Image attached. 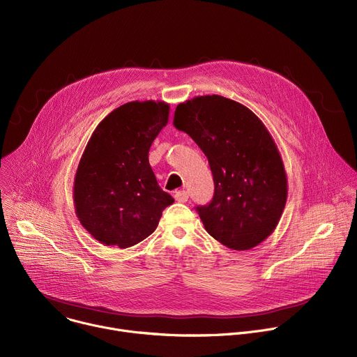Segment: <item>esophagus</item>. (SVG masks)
<instances>
[{
	"label": "esophagus",
	"instance_id": "obj_1",
	"mask_svg": "<svg viewBox=\"0 0 357 357\" xmlns=\"http://www.w3.org/2000/svg\"><path fill=\"white\" fill-rule=\"evenodd\" d=\"M174 197H175V200L179 202V203H185V202H188L189 195H188L186 190H178V192H175Z\"/></svg>",
	"mask_w": 357,
	"mask_h": 357
}]
</instances>
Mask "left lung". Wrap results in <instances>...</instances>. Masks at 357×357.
Wrapping results in <instances>:
<instances>
[{
  "label": "left lung",
  "instance_id": "left-lung-1",
  "mask_svg": "<svg viewBox=\"0 0 357 357\" xmlns=\"http://www.w3.org/2000/svg\"><path fill=\"white\" fill-rule=\"evenodd\" d=\"M174 126L208 160L214 195L196 211L206 231L235 251H247L275 231L287 199L279 150L261 119L247 106L220 95L179 103Z\"/></svg>",
  "mask_w": 357,
  "mask_h": 357
}]
</instances>
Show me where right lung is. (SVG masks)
Returning a JSON list of instances; mask_svg holds the SVG:
<instances>
[{
  "mask_svg": "<svg viewBox=\"0 0 357 357\" xmlns=\"http://www.w3.org/2000/svg\"><path fill=\"white\" fill-rule=\"evenodd\" d=\"M165 102H129L96 126L74 179V206L82 227L103 245L129 248L146 240L174 203L149 162L168 123Z\"/></svg>",
  "mask_w": 357,
  "mask_h": 357,
  "instance_id": "obj_1",
  "label": "right lung"
}]
</instances>
